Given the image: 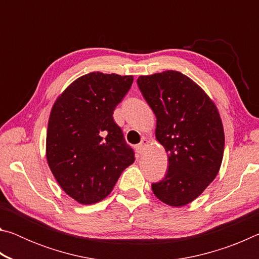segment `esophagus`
<instances>
[{"instance_id": "obj_1", "label": "esophagus", "mask_w": 259, "mask_h": 259, "mask_svg": "<svg viewBox=\"0 0 259 259\" xmlns=\"http://www.w3.org/2000/svg\"><path fill=\"white\" fill-rule=\"evenodd\" d=\"M148 146V140L146 138H143L142 142H140L137 146H136V150H137V152L139 153V154H142V153L144 152V150Z\"/></svg>"}]
</instances>
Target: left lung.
I'll use <instances>...</instances> for the list:
<instances>
[{
    "label": "left lung",
    "instance_id": "8db88e82",
    "mask_svg": "<svg viewBox=\"0 0 259 259\" xmlns=\"http://www.w3.org/2000/svg\"><path fill=\"white\" fill-rule=\"evenodd\" d=\"M138 87L156 116L155 138L168 154V172L152 191L162 202L184 207L209 186L221 169L224 128L213 100L177 71L140 75Z\"/></svg>",
    "mask_w": 259,
    "mask_h": 259
}]
</instances>
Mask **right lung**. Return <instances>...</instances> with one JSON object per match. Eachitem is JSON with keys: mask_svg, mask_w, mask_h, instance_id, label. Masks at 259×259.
Returning <instances> with one entry per match:
<instances>
[{"mask_svg": "<svg viewBox=\"0 0 259 259\" xmlns=\"http://www.w3.org/2000/svg\"><path fill=\"white\" fill-rule=\"evenodd\" d=\"M133 82V75L93 72L73 81L52 105L47 162L59 186L78 203L106 198L135 162L134 151L113 119Z\"/></svg>", "mask_w": 259, "mask_h": 259, "instance_id": "1", "label": "right lung"}]
</instances>
